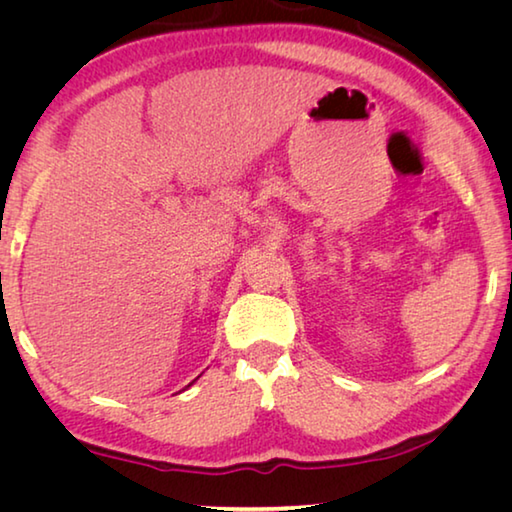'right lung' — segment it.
<instances>
[{"label":"right lung","instance_id":"add662e5","mask_svg":"<svg viewBox=\"0 0 512 512\" xmlns=\"http://www.w3.org/2000/svg\"><path fill=\"white\" fill-rule=\"evenodd\" d=\"M188 387H191V384H188Z\"/></svg>","mask_w":512,"mask_h":512}]
</instances>
